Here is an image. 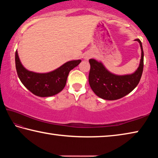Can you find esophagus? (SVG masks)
<instances>
[{"instance_id":"esophagus-1","label":"esophagus","mask_w":158,"mask_h":158,"mask_svg":"<svg viewBox=\"0 0 158 158\" xmlns=\"http://www.w3.org/2000/svg\"><path fill=\"white\" fill-rule=\"evenodd\" d=\"M93 56V54L90 52H88L85 55V57H84V58L85 60H89V58H90Z\"/></svg>"}]
</instances>
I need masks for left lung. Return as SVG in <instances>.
Here are the masks:
<instances>
[{
  "label": "left lung",
  "instance_id": "obj_1",
  "mask_svg": "<svg viewBox=\"0 0 158 158\" xmlns=\"http://www.w3.org/2000/svg\"><path fill=\"white\" fill-rule=\"evenodd\" d=\"M135 40L140 44L141 58L139 66L133 74L116 75L109 72L101 62L95 59L89 60V84L98 97L107 100H118L129 94L139 83L143 69V51L140 40Z\"/></svg>",
  "mask_w": 158,
  "mask_h": 158
}]
</instances>
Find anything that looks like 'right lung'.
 Here are the masks:
<instances>
[{"instance_id":"obj_1","label":"right lung","mask_w":158,"mask_h":158,"mask_svg":"<svg viewBox=\"0 0 158 158\" xmlns=\"http://www.w3.org/2000/svg\"><path fill=\"white\" fill-rule=\"evenodd\" d=\"M81 62V60L68 61L50 73H36L26 69L21 63L17 51L15 52L19 78L26 89L39 97H49L60 93L65 86L69 72Z\"/></svg>"}]
</instances>
